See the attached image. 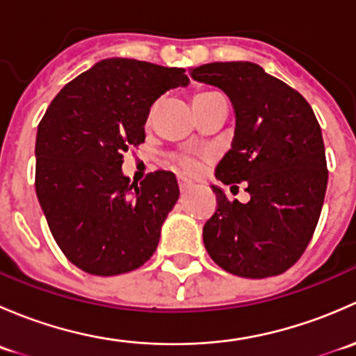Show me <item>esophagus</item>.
<instances>
[{
  "label": "esophagus",
  "instance_id": "obj_1",
  "mask_svg": "<svg viewBox=\"0 0 356 356\" xmlns=\"http://www.w3.org/2000/svg\"><path fill=\"white\" fill-rule=\"evenodd\" d=\"M177 182H179V189H181V193H186L193 186L191 181H188L186 177H177Z\"/></svg>",
  "mask_w": 356,
  "mask_h": 356
}]
</instances>
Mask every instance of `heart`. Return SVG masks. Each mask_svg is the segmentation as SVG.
Returning a JSON list of instances; mask_svg holds the SVG:
<instances>
[{
    "label": "heart",
    "instance_id": "heart-1",
    "mask_svg": "<svg viewBox=\"0 0 356 356\" xmlns=\"http://www.w3.org/2000/svg\"><path fill=\"white\" fill-rule=\"evenodd\" d=\"M213 95H217V92H198V95L195 96V99H203V98H208V96H213ZM195 99H193V102H195ZM177 161L186 174H196V172H198L200 163L196 160H193V158L179 156Z\"/></svg>",
    "mask_w": 356,
    "mask_h": 356
}]
</instances>
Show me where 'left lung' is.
I'll list each match as a JSON object with an SVG mask.
<instances>
[{"label": "left lung", "instance_id": "left-lung-1", "mask_svg": "<svg viewBox=\"0 0 356 356\" xmlns=\"http://www.w3.org/2000/svg\"><path fill=\"white\" fill-rule=\"evenodd\" d=\"M191 77L231 99L234 139L215 177L232 188L243 182L250 193V201L239 203L211 186L217 208L203 227L204 248L218 267L239 277L282 274L307 250L327 189L324 139L314 110L257 63H207L191 68Z\"/></svg>", "mask_w": 356, "mask_h": 356}]
</instances>
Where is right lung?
Listing matches in <instances>:
<instances>
[{
  "label": "right lung",
  "instance_id": "1",
  "mask_svg": "<svg viewBox=\"0 0 356 356\" xmlns=\"http://www.w3.org/2000/svg\"><path fill=\"white\" fill-rule=\"evenodd\" d=\"M184 68L106 58L68 82L39 122L35 195L63 254L92 275L125 274L149 260L179 198L172 172L132 182L124 153L145 143L153 103L188 86Z\"/></svg>",
  "mask_w": 356,
  "mask_h": 356
}]
</instances>
